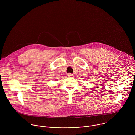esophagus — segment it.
Wrapping results in <instances>:
<instances>
[{"instance_id": "1", "label": "esophagus", "mask_w": 135, "mask_h": 135, "mask_svg": "<svg viewBox=\"0 0 135 135\" xmlns=\"http://www.w3.org/2000/svg\"><path fill=\"white\" fill-rule=\"evenodd\" d=\"M68 76H69V77H73V74H71V73H69L68 74Z\"/></svg>"}]
</instances>
